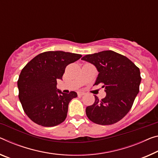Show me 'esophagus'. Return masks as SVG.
Listing matches in <instances>:
<instances>
[{"mask_svg": "<svg viewBox=\"0 0 158 158\" xmlns=\"http://www.w3.org/2000/svg\"><path fill=\"white\" fill-rule=\"evenodd\" d=\"M84 94H85V93L83 92V91H79V92H78V96H84Z\"/></svg>", "mask_w": 158, "mask_h": 158, "instance_id": "34e87169", "label": "esophagus"}]
</instances>
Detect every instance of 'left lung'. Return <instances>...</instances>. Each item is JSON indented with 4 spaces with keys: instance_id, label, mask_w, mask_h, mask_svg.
<instances>
[{
    "instance_id": "8db88e82",
    "label": "left lung",
    "mask_w": 158,
    "mask_h": 158,
    "mask_svg": "<svg viewBox=\"0 0 158 158\" xmlns=\"http://www.w3.org/2000/svg\"><path fill=\"white\" fill-rule=\"evenodd\" d=\"M81 60L96 67L99 74L95 84H103L102 88L106 92L101 101L95 96L94 103L86 107L88 118L101 125L119 122L131 110L139 92V68L127 57L112 51L86 55Z\"/></svg>"
}]
</instances>
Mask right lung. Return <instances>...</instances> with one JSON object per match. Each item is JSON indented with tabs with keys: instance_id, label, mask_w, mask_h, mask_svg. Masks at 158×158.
<instances>
[{
	"instance_id": "1",
	"label": "right lung",
	"mask_w": 158,
	"mask_h": 158,
	"mask_svg": "<svg viewBox=\"0 0 158 158\" xmlns=\"http://www.w3.org/2000/svg\"><path fill=\"white\" fill-rule=\"evenodd\" d=\"M82 56L64 51H47L27 63L19 76V99L25 113L43 127L57 126L66 119L70 101L77 96L57 89L66 67Z\"/></svg>"
}]
</instances>
